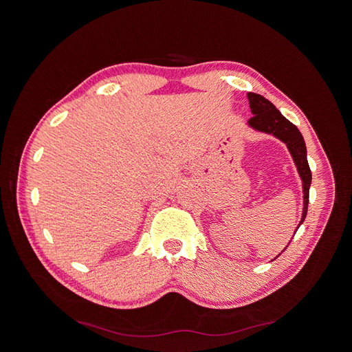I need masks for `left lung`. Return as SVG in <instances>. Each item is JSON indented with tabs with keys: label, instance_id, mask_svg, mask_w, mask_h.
I'll return each mask as SVG.
<instances>
[{
	"label": "left lung",
	"instance_id": "8db88e82",
	"mask_svg": "<svg viewBox=\"0 0 352 352\" xmlns=\"http://www.w3.org/2000/svg\"><path fill=\"white\" fill-rule=\"evenodd\" d=\"M248 101L251 113L254 114L248 120V125L256 131L272 134L283 142L287 144L288 150L294 158L295 165H297L298 174L302 179V188H304V208H302V218L300 221V226L304 223L308 211V199H309V186H311V170L307 160V146L305 141L300 133V129L289 122L275 105L255 92H248ZM297 232V231H295ZM291 243V241H289ZM288 247V245H287Z\"/></svg>",
	"mask_w": 352,
	"mask_h": 352
}]
</instances>
